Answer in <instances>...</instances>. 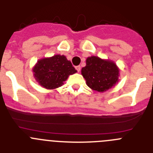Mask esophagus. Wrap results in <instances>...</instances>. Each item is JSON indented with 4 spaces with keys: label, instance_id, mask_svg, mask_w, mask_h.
Segmentation results:
<instances>
[{
    "label": "esophagus",
    "instance_id": "34e87169",
    "mask_svg": "<svg viewBox=\"0 0 153 153\" xmlns=\"http://www.w3.org/2000/svg\"><path fill=\"white\" fill-rule=\"evenodd\" d=\"M75 69H76L77 71H78V72H79V71H81V66H80V65H78V66L75 67Z\"/></svg>",
    "mask_w": 153,
    "mask_h": 153
}]
</instances>
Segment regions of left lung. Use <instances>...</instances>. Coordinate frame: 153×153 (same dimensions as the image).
Segmentation results:
<instances>
[{"label":"left lung","mask_w":153,"mask_h":153,"mask_svg":"<svg viewBox=\"0 0 153 153\" xmlns=\"http://www.w3.org/2000/svg\"><path fill=\"white\" fill-rule=\"evenodd\" d=\"M119 68L114 62L94 56L87 58L86 65L82 68L86 85L98 92H104L115 86L119 82Z\"/></svg>","instance_id":"8db88e82"}]
</instances>
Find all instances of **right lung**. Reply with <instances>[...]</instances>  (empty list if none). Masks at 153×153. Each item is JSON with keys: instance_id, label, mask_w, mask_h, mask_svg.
Returning <instances> with one entry per match:
<instances>
[{"instance_id": "right-lung-1", "label": "right lung", "mask_w": 153, "mask_h": 153, "mask_svg": "<svg viewBox=\"0 0 153 153\" xmlns=\"http://www.w3.org/2000/svg\"><path fill=\"white\" fill-rule=\"evenodd\" d=\"M34 78L41 87L49 90L61 87L68 76L76 73L71 62L62 55L40 59L33 68Z\"/></svg>"}]
</instances>
